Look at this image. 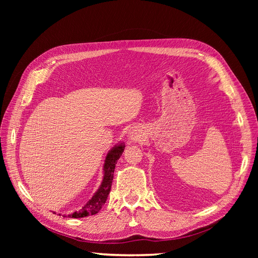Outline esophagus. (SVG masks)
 Instances as JSON below:
<instances>
[{
	"instance_id": "1",
	"label": "esophagus",
	"mask_w": 258,
	"mask_h": 258,
	"mask_svg": "<svg viewBox=\"0 0 258 258\" xmlns=\"http://www.w3.org/2000/svg\"><path fill=\"white\" fill-rule=\"evenodd\" d=\"M129 138H131L132 140H138V139H140V137H139L137 134H135V132H132V131H130Z\"/></svg>"
}]
</instances>
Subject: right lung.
Returning a JSON list of instances; mask_svg holds the SVG:
<instances>
[{"label":"right lung","mask_w":258,"mask_h":258,"mask_svg":"<svg viewBox=\"0 0 258 258\" xmlns=\"http://www.w3.org/2000/svg\"><path fill=\"white\" fill-rule=\"evenodd\" d=\"M123 150H124V144L121 143L118 146H115L113 150L108 152L105 158L104 167H103L104 177H103L102 184L100 186V188L95 195H93L92 198L87 202V204H86L79 211V212H74L71 215H68L69 217L80 218V217H86L89 215H95L99 212L101 208H102V206L105 204L108 194H110L113 177H114L115 165L117 163V160L119 159L121 154L123 153ZM63 216L67 217V215H63Z\"/></svg>","instance_id":"right-lung-1"}]
</instances>
